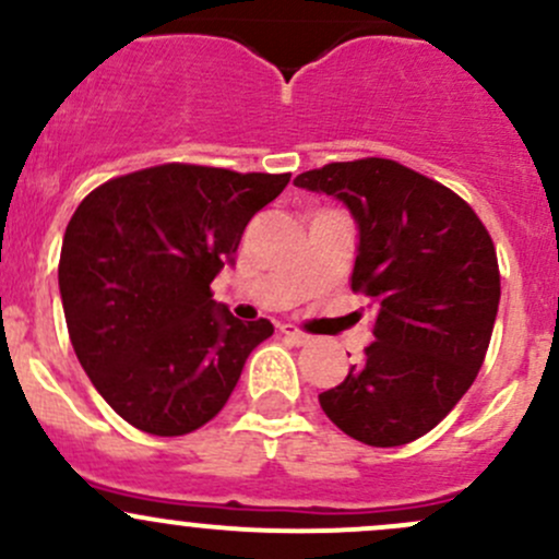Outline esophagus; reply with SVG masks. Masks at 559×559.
Masks as SVG:
<instances>
[{
	"mask_svg": "<svg viewBox=\"0 0 559 559\" xmlns=\"http://www.w3.org/2000/svg\"><path fill=\"white\" fill-rule=\"evenodd\" d=\"M278 329H281V334H284V337L289 340L292 345H305V343H308V340H310L308 334H305V332H299V329L289 326V324H281Z\"/></svg>",
	"mask_w": 559,
	"mask_h": 559,
	"instance_id": "1",
	"label": "esophagus"
}]
</instances>
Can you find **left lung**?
Here are the masks:
<instances>
[{"label":"left lung","mask_w":559,"mask_h":559,"mask_svg":"<svg viewBox=\"0 0 559 559\" xmlns=\"http://www.w3.org/2000/svg\"><path fill=\"white\" fill-rule=\"evenodd\" d=\"M295 185L348 205L358 227L350 289L374 310V343L319 393L321 409L372 448L415 442L485 361L501 299L490 233L463 198L385 157L329 163Z\"/></svg>","instance_id":"obj_1"}]
</instances>
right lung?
I'll return each instance as SVG.
<instances>
[{"label":"right lung","instance_id":"add662e5","mask_svg":"<svg viewBox=\"0 0 559 559\" xmlns=\"http://www.w3.org/2000/svg\"><path fill=\"white\" fill-rule=\"evenodd\" d=\"M289 179L166 163L96 187L69 219L58 262L69 337L139 431L181 437L209 423L273 334L267 319L243 324L216 305L211 281Z\"/></svg>","mask_w":559,"mask_h":559}]
</instances>
